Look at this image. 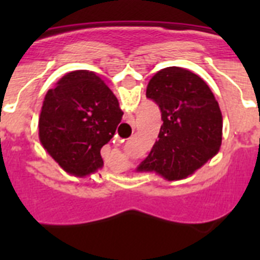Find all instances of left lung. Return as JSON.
<instances>
[{
    "instance_id": "1",
    "label": "left lung",
    "mask_w": 260,
    "mask_h": 260,
    "mask_svg": "<svg viewBox=\"0 0 260 260\" xmlns=\"http://www.w3.org/2000/svg\"><path fill=\"white\" fill-rule=\"evenodd\" d=\"M146 95L160 107L158 141L137 168L168 181L185 180L220 151L222 114L208 84L192 71L161 69L147 84Z\"/></svg>"
}]
</instances>
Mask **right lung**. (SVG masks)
Instances as JSON below:
<instances>
[{"instance_id":"add662e5","label":"right lung","mask_w":260,"mask_h":260,"mask_svg":"<svg viewBox=\"0 0 260 260\" xmlns=\"http://www.w3.org/2000/svg\"><path fill=\"white\" fill-rule=\"evenodd\" d=\"M123 112L93 71L68 73L47 92L39 117V139L69 174L86 177L102 169L100 150L113 138Z\"/></svg>"}]
</instances>
